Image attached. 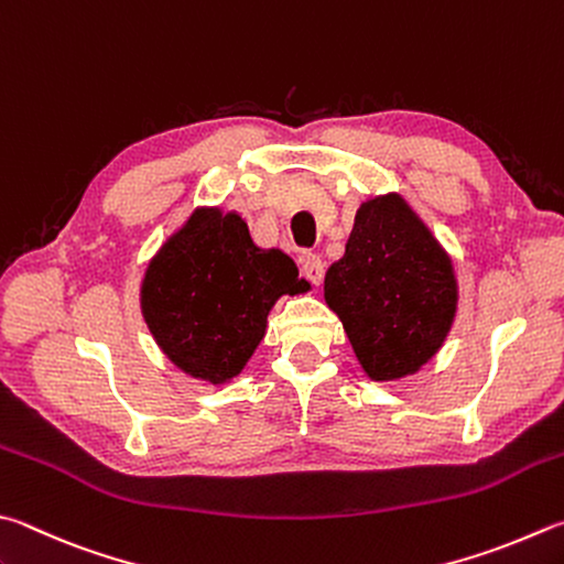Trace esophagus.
Segmentation results:
<instances>
[{"instance_id": "34e87169", "label": "esophagus", "mask_w": 564, "mask_h": 564, "mask_svg": "<svg viewBox=\"0 0 564 564\" xmlns=\"http://www.w3.org/2000/svg\"><path fill=\"white\" fill-rule=\"evenodd\" d=\"M303 273H305V279H308L311 283L321 285L323 273H325V263H323L321 256H317V253H305L303 256Z\"/></svg>"}]
</instances>
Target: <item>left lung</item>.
<instances>
[{"mask_svg":"<svg viewBox=\"0 0 564 564\" xmlns=\"http://www.w3.org/2000/svg\"><path fill=\"white\" fill-rule=\"evenodd\" d=\"M323 289L372 382L422 370L458 311L452 256L397 192L360 204L345 256L327 269Z\"/></svg>","mask_w":564,"mask_h":564,"instance_id":"1","label":"left lung"}]
</instances>
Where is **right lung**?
I'll list each match as a JSON object with an SVG mask.
<instances>
[{
	"instance_id": "obj_1",
	"label": "right lung",
	"mask_w": 564,
	"mask_h": 564,
	"mask_svg": "<svg viewBox=\"0 0 564 564\" xmlns=\"http://www.w3.org/2000/svg\"><path fill=\"white\" fill-rule=\"evenodd\" d=\"M305 291L291 256L256 247L237 212L197 207L148 261L140 313L177 370L227 384L263 340L275 301Z\"/></svg>"
}]
</instances>
